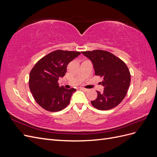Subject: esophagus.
<instances>
[{"instance_id": "obj_1", "label": "esophagus", "mask_w": 157, "mask_h": 157, "mask_svg": "<svg viewBox=\"0 0 157 157\" xmlns=\"http://www.w3.org/2000/svg\"><path fill=\"white\" fill-rule=\"evenodd\" d=\"M80 89H81V90H82V91H84V92H88V91H89V90H88V89L84 88H81Z\"/></svg>"}]
</instances>
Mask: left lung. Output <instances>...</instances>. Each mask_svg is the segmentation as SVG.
I'll use <instances>...</instances> for the list:
<instances>
[{
	"label": "left lung",
	"mask_w": 157,
	"mask_h": 157,
	"mask_svg": "<svg viewBox=\"0 0 157 157\" xmlns=\"http://www.w3.org/2000/svg\"><path fill=\"white\" fill-rule=\"evenodd\" d=\"M94 65L95 75L103 78L102 93L97 91L98 97L91 101L93 107L99 110H109L117 107L125 98L130 84V73L125 63L118 57L105 50L81 52Z\"/></svg>",
	"instance_id": "8db88e82"
}]
</instances>
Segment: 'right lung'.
Wrapping results in <instances>:
<instances>
[{
  "instance_id": "obj_1",
  "label": "right lung",
  "mask_w": 157,
  "mask_h": 157,
  "mask_svg": "<svg viewBox=\"0 0 157 157\" xmlns=\"http://www.w3.org/2000/svg\"><path fill=\"white\" fill-rule=\"evenodd\" d=\"M79 52L58 50L37 61L29 74V86L36 102L46 111L63 110L69 103L75 88L59 87L58 80L65 76L67 65Z\"/></svg>"
}]
</instances>
